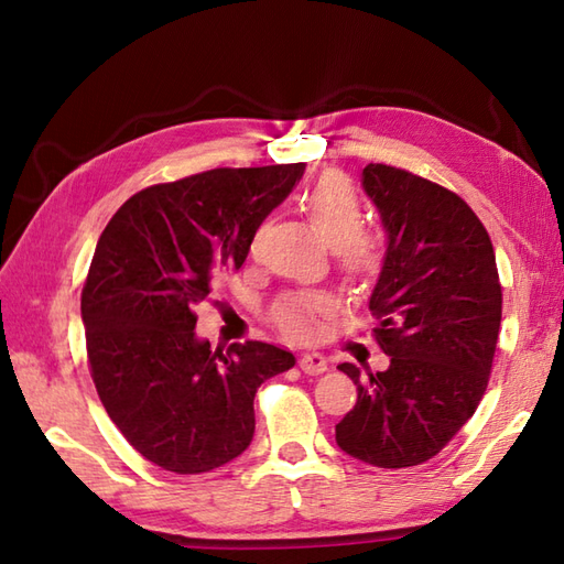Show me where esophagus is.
Segmentation results:
<instances>
[{
	"label": "esophagus",
	"instance_id": "34e87169",
	"mask_svg": "<svg viewBox=\"0 0 564 564\" xmlns=\"http://www.w3.org/2000/svg\"><path fill=\"white\" fill-rule=\"evenodd\" d=\"M301 370H303V373H307V376L325 373V370H327V358L322 356L319 351H305L301 356Z\"/></svg>",
	"mask_w": 564,
	"mask_h": 564
}]
</instances>
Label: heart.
<instances>
[{
	"label": "heart",
	"instance_id": "1",
	"mask_svg": "<svg viewBox=\"0 0 564 564\" xmlns=\"http://www.w3.org/2000/svg\"><path fill=\"white\" fill-rule=\"evenodd\" d=\"M303 206L329 245H337L339 259L346 271L368 273L378 267V242L366 232H358L364 223V208L354 186L339 174H325L310 186L303 196ZM327 305L319 295L285 297L275 307L279 325L295 339H305L315 332L313 313Z\"/></svg>",
	"mask_w": 564,
	"mask_h": 564
}]
</instances>
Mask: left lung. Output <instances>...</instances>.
<instances>
[{
  "instance_id": "1",
  "label": "left lung",
  "mask_w": 564,
  "mask_h": 564,
  "mask_svg": "<svg viewBox=\"0 0 564 564\" xmlns=\"http://www.w3.org/2000/svg\"><path fill=\"white\" fill-rule=\"evenodd\" d=\"M361 186L388 237L368 307L390 366L368 376L339 366L358 400L337 424V446L376 467H412L434 458L482 400L501 322L497 259L453 191L388 164H368Z\"/></svg>"
}]
</instances>
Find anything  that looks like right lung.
I'll return each mask as SVG.
<instances>
[{
    "mask_svg": "<svg viewBox=\"0 0 564 564\" xmlns=\"http://www.w3.org/2000/svg\"><path fill=\"white\" fill-rule=\"evenodd\" d=\"M305 164L210 170L128 198L101 232L82 291L91 378L140 455L176 475L210 473L254 438V394L295 366L273 344L213 351L194 305L239 269Z\"/></svg>",
    "mask_w": 564,
    "mask_h": 564,
    "instance_id": "1",
    "label": "right lung"
}]
</instances>
